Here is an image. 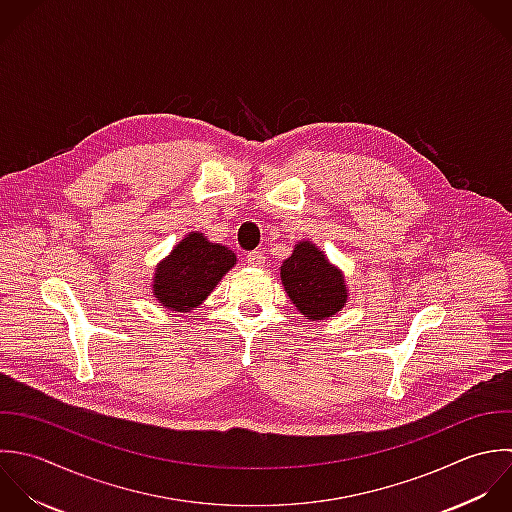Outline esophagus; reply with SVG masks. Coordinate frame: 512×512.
<instances>
[{
    "label": "esophagus",
    "instance_id": "esophagus-1",
    "mask_svg": "<svg viewBox=\"0 0 512 512\" xmlns=\"http://www.w3.org/2000/svg\"><path fill=\"white\" fill-rule=\"evenodd\" d=\"M247 263L251 265V267H263V263H265V253L263 251H251V253H247Z\"/></svg>",
    "mask_w": 512,
    "mask_h": 512
}]
</instances>
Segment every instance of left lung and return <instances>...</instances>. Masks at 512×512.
Here are the masks:
<instances>
[{
    "mask_svg": "<svg viewBox=\"0 0 512 512\" xmlns=\"http://www.w3.org/2000/svg\"><path fill=\"white\" fill-rule=\"evenodd\" d=\"M281 281L293 305L311 321L333 317L349 297L343 271L331 265L311 241L295 245L281 265Z\"/></svg>",
    "mask_w": 512,
    "mask_h": 512,
    "instance_id": "1",
    "label": "left lung"
}]
</instances>
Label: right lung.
Wrapping results in <instances>:
<instances>
[{
    "instance_id": "right-lung-1",
    "label": "right lung",
    "mask_w": 512,
    "mask_h": 512,
    "mask_svg": "<svg viewBox=\"0 0 512 512\" xmlns=\"http://www.w3.org/2000/svg\"><path fill=\"white\" fill-rule=\"evenodd\" d=\"M235 263L237 257L229 247L193 231L157 265L153 295L165 309L189 313L209 297Z\"/></svg>"
}]
</instances>
